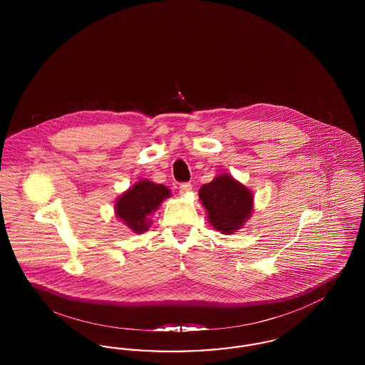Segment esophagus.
Segmentation results:
<instances>
[{
    "instance_id": "34e87169",
    "label": "esophagus",
    "mask_w": 365,
    "mask_h": 365,
    "mask_svg": "<svg viewBox=\"0 0 365 365\" xmlns=\"http://www.w3.org/2000/svg\"><path fill=\"white\" fill-rule=\"evenodd\" d=\"M191 183H189V182H185V183H180V186H179V191L182 192V194H187L189 191L191 190Z\"/></svg>"
}]
</instances>
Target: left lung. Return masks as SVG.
<instances>
[{
	"mask_svg": "<svg viewBox=\"0 0 365 365\" xmlns=\"http://www.w3.org/2000/svg\"><path fill=\"white\" fill-rule=\"evenodd\" d=\"M200 198L212 227L223 234L235 232L253 210V195L230 175H219L201 186Z\"/></svg>",
	"mask_w": 365,
	"mask_h": 365,
	"instance_id": "left-lung-1",
	"label": "left lung"
}]
</instances>
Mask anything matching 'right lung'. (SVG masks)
Returning a JSON list of instances; mask_svg holds the SVG:
<instances>
[{
  "mask_svg": "<svg viewBox=\"0 0 365 365\" xmlns=\"http://www.w3.org/2000/svg\"><path fill=\"white\" fill-rule=\"evenodd\" d=\"M170 194V190L163 185L140 180L118 200L116 215L134 232H143L150 223L149 216Z\"/></svg>",
  "mask_w": 365,
  "mask_h": 365,
  "instance_id": "add662e5",
  "label": "right lung"
}]
</instances>
